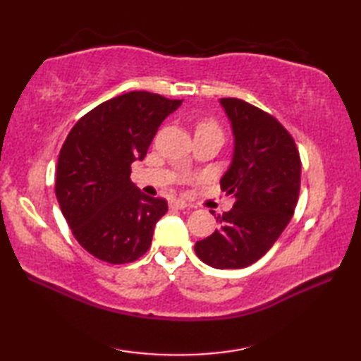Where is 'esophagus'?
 Masks as SVG:
<instances>
[{
    "label": "esophagus",
    "mask_w": 361,
    "mask_h": 361,
    "mask_svg": "<svg viewBox=\"0 0 361 361\" xmlns=\"http://www.w3.org/2000/svg\"><path fill=\"white\" fill-rule=\"evenodd\" d=\"M169 206H171L172 209H185L188 203L185 200H180V198H172V200L169 202Z\"/></svg>",
    "instance_id": "esophagus-1"
}]
</instances>
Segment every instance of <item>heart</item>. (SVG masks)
<instances>
[{
	"label": "heart",
	"instance_id": "obj_1",
	"mask_svg": "<svg viewBox=\"0 0 361 361\" xmlns=\"http://www.w3.org/2000/svg\"><path fill=\"white\" fill-rule=\"evenodd\" d=\"M203 130H216V132H220L217 122L214 119H203L198 122L197 132H203Z\"/></svg>",
	"mask_w": 361,
	"mask_h": 361
}]
</instances>
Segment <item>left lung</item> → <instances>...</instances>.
Returning <instances> with one entry per match:
<instances>
[{
  "label": "left lung",
  "instance_id": "8db88e82",
  "mask_svg": "<svg viewBox=\"0 0 361 361\" xmlns=\"http://www.w3.org/2000/svg\"><path fill=\"white\" fill-rule=\"evenodd\" d=\"M220 104L234 135L233 161L220 186L234 204L217 217L220 228L195 243V252L214 268L235 270L262 257L293 217L301 158L293 137L271 114L235 97Z\"/></svg>",
  "mask_w": 361,
  "mask_h": 361
}]
</instances>
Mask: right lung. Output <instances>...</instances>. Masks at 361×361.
I'll return each instance as SVG.
<instances>
[{"label":"right lung","mask_w":361,"mask_h":361,"mask_svg":"<svg viewBox=\"0 0 361 361\" xmlns=\"http://www.w3.org/2000/svg\"><path fill=\"white\" fill-rule=\"evenodd\" d=\"M183 101L130 91L82 116L60 149L56 195L82 248L109 264H128L147 252L164 198L142 194L130 180L169 114Z\"/></svg>","instance_id":"right-lung-1"}]
</instances>
